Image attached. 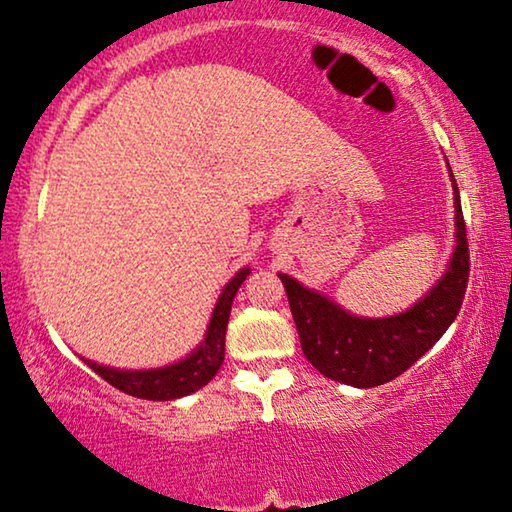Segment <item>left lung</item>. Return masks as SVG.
<instances>
[{
    "label": "left lung",
    "instance_id": "left-lung-1",
    "mask_svg": "<svg viewBox=\"0 0 512 512\" xmlns=\"http://www.w3.org/2000/svg\"><path fill=\"white\" fill-rule=\"evenodd\" d=\"M452 174V170H450ZM454 179V174H452ZM457 200V249L443 279L408 312L387 319H363L340 310L333 300L305 289L289 275H279L296 321L303 354L328 380L359 389L396 380L436 345L461 310L468 284V240Z\"/></svg>",
    "mask_w": 512,
    "mask_h": 512
}]
</instances>
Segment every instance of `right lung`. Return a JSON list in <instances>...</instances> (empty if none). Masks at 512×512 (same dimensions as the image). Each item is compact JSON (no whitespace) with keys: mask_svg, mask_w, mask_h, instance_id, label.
<instances>
[{"mask_svg":"<svg viewBox=\"0 0 512 512\" xmlns=\"http://www.w3.org/2000/svg\"><path fill=\"white\" fill-rule=\"evenodd\" d=\"M249 275V268L237 272L223 289L219 303L214 307V317L209 321L205 342L195 349L184 361L172 363V366L158 370H116L107 366H97L93 361H86L102 380H107L111 387L128 396L146 398V401H172L193 394L205 387L212 377L219 373L226 352V328L230 317V305L237 289Z\"/></svg>","mask_w":512,"mask_h":512,"instance_id":"1","label":"right lung"}]
</instances>
